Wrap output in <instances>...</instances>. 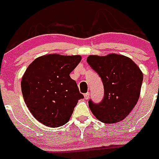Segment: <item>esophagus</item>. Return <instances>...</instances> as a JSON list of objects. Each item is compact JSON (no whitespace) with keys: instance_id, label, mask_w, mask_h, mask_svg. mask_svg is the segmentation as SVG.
Returning <instances> with one entry per match:
<instances>
[{"instance_id":"1","label":"esophagus","mask_w":159,"mask_h":159,"mask_svg":"<svg viewBox=\"0 0 159 159\" xmlns=\"http://www.w3.org/2000/svg\"><path fill=\"white\" fill-rule=\"evenodd\" d=\"M84 98H85V99H89V93H86L84 94Z\"/></svg>"}]
</instances>
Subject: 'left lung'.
Here are the masks:
<instances>
[{
  "label": "left lung",
  "mask_w": 159,
  "mask_h": 159,
  "mask_svg": "<svg viewBox=\"0 0 159 159\" xmlns=\"http://www.w3.org/2000/svg\"><path fill=\"white\" fill-rule=\"evenodd\" d=\"M87 62L100 76L104 97L99 103L89 101L95 117L102 122L116 123L125 119L136 105L143 73L130 58L118 54L89 56Z\"/></svg>",
  "instance_id": "left-lung-1"
}]
</instances>
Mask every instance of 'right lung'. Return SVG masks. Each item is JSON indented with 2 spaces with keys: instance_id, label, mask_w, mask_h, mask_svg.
<instances>
[{
  "instance_id": "obj_1",
  "label": "right lung",
  "mask_w": 159,
  "mask_h": 159,
  "mask_svg": "<svg viewBox=\"0 0 159 159\" xmlns=\"http://www.w3.org/2000/svg\"><path fill=\"white\" fill-rule=\"evenodd\" d=\"M81 57L49 54L38 57L28 66L21 80L27 107L42 124L58 127L69 121L74 108L84 96L70 74Z\"/></svg>"
}]
</instances>
